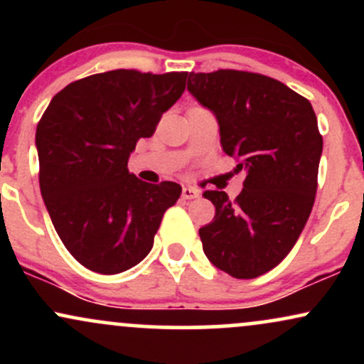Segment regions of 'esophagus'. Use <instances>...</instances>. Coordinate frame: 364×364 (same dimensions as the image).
<instances>
[{"instance_id": "1", "label": "esophagus", "mask_w": 364, "mask_h": 364, "mask_svg": "<svg viewBox=\"0 0 364 364\" xmlns=\"http://www.w3.org/2000/svg\"><path fill=\"white\" fill-rule=\"evenodd\" d=\"M200 196V190H196L193 186H183V198L185 200H193Z\"/></svg>"}]
</instances>
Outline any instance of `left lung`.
<instances>
[{"instance_id": "left-lung-1", "label": "left lung", "mask_w": 364, "mask_h": 364, "mask_svg": "<svg viewBox=\"0 0 364 364\" xmlns=\"http://www.w3.org/2000/svg\"><path fill=\"white\" fill-rule=\"evenodd\" d=\"M188 90L214 112L223 150L246 169L235 200L203 191L215 207L198 231L203 252L232 277L255 279L287 257L311 214L323 149L315 111L282 82L240 70L191 72Z\"/></svg>"}]
</instances>
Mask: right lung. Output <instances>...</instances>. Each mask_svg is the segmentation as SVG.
Segmentation results:
<instances>
[{
  "instance_id": "obj_1",
  "label": "right lung",
  "mask_w": 364,
  "mask_h": 364,
  "mask_svg": "<svg viewBox=\"0 0 364 364\" xmlns=\"http://www.w3.org/2000/svg\"><path fill=\"white\" fill-rule=\"evenodd\" d=\"M186 72L112 70L58 92L37 124L39 185L58 236L97 274H119L147 257L181 186L150 185L128 171L136 141L156 132L181 97Z\"/></svg>"
}]
</instances>
